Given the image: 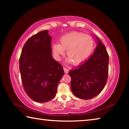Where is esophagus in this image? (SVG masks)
I'll return each instance as SVG.
<instances>
[{
    "mask_svg": "<svg viewBox=\"0 0 129 129\" xmlns=\"http://www.w3.org/2000/svg\"><path fill=\"white\" fill-rule=\"evenodd\" d=\"M64 72H65V73H68L69 69H68L67 68H66L64 67Z\"/></svg>",
    "mask_w": 129,
    "mask_h": 129,
    "instance_id": "esophagus-1",
    "label": "esophagus"
}]
</instances>
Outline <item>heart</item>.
Wrapping results in <instances>:
<instances>
[{
	"instance_id": "b5f03b06",
	"label": "heart",
	"mask_w": 129,
	"mask_h": 129,
	"mask_svg": "<svg viewBox=\"0 0 129 129\" xmlns=\"http://www.w3.org/2000/svg\"><path fill=\"white\" fill-rule=\"evenodd\" d=\"M60 43H55L52 46L54 58L60 60L65 53L68 56L67 62L78 65L84 62L93 51L94 40L91 36L81 32H73L63 35Z\"/></svg>"
}]
</instances>
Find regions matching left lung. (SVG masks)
<instances>
[{
  "label": "left lung",
  "mask_w": 129,
  "mask_h": 129,
  "mask_svg": "<svg viewBox=\"0 0 129 129\" xmlns=\"http://www.w3.org/2000/svg\"><path fill=\"white\" fill-rule=\"evenodd\" d=\"M97 44L93 54L77 69L69 72L71 88L76 97L89 100L103 90L106 84L109 70V55L105 46L95 36Z\"/></svg>",
  "instance_id": "1"
}]
</instances>
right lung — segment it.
Here are the masks:
<instances>
[{"label":"right lung","mask_w":129,"mask_h":129,"mask_svg":"<svg viewBox=\"0 0 129 129\" xmlns=\"http://www.w3.org/2000/svg\"><path fill=\"white\" fill-rule=\"evenodd\" d=\"M51 39L47 30L30 37L24 45L19 60L25 93L39 103L55 97L57 85L64 74L61 65L52 57Z\"/></svg>","instance_id":"add662e5"}]
</instances>
